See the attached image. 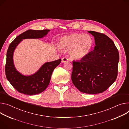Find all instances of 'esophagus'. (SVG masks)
I'll use <instances>...</instances> for the list:
<instances>
[{"label":"esophagus","instance_id":"obj_1","mask_svg":"<svg viewBox=\"0 0 129 129\" xmlns=\"http://www.w3.org/2000/svg\"><path fill=\"white\" fill-rule=\"evenodd\" d=\"M69 61V59H68L67 58H66V57H63V58H62V62H68Z\"/></svg>","mask_w":129,"mask_h":129}]
</instances>
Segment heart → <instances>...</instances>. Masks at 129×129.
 <instances>
[{"instance_id": "heart-1", "label": "heart", "mask_w": 129, "mask_h": 129, "mask_svg": "<svg viewBox=\"0 0 129 129\" xmlns=\"http://www.w3.org/2000/svg\"><path fill=\"white\" fill-rule=\"evenodd\" d=\"M93 44V39L88 34L72 33L63 37L58 46L61 49L70 50L71 57L74 60H80L88 54Z\"/></svg>"}]
</instances>
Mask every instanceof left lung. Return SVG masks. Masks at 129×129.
Masks as SVG:
<instances>
[{"instance_id": "obj_1", "label": "left lung", "mask_w": 129, "mask_h": 129, "mask_svg": "<svg viewBox=\"0 0 129 129\" xmlns=\"http://www.w3.org/2000/svg\"><path fill=\"white\" fill-rule=\"evenodd\" d=\"M94 37V50L82 59L73 61L72 80L80 91L97 94L106 90L115 81L118 73L119 54L107 36L88 31Z\"/></svg>"}]
</instances>
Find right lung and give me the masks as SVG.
I'll list each match as a JSON object with an SVG mask.
<instances>
[{
	"instance_id": "right-lung-1",
	"label": "right lung",
	"mask_w": 129,
	"mask_h": 129,
	"mask_svg": "<svg viewBox=\"0 0 129 129\" xmlns=\"http://www.w3.org/2000/svg\"><path fill=\"white\" fill-rule=\"evenodd\" d=\"M50 30H28L17 36L9 46L7 52L5 73L7 80L18 92L28 95H35L44 91L49 84L54 68L61 59L44 64L39 71L30 76H24L16 69L13 63V53L19 43L26 39H40L45 37Z\"/></svg>"
}]
</instances>
